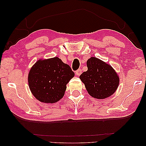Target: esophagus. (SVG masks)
<instances>
[{"instance_id":"obj_1","label":"esophagus","mask_w":146,"mask_h":146,"mask_svg":"<svg viewBox=\"0 0 146 146\" xmlns=\"http://www.w3.org/2000/svg\"><path fill=\"white\" fill-rule=\"evenodd\" d=\"M82 74V70L80 69H78L76 71V76H80Z\"/></svg>"}]
</instances>
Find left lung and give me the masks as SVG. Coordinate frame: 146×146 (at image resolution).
Masks as SVG:
<instances>
[{"instance_id": "obj_1", "label": "left lung", "mask_w": 146, "mask_h": 146, "mask_svg": "<svg viewBox=\"0 0 146 146\" xmlns=\"http://www.w3.org/2000/svg\"><path fill=\"white\" fill-rule=\"evenodd\" d=\"M88 70L80 76L88 92L98 99H104L112 95L119 84V78L109 64L97 58L87 61Z\"/></svg>"}]
</instances>
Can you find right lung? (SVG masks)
Segmentation results:
<instances>
[{
  "label": "right lung",
  "mask_w": 146,
  "mask_h": 146,
  "mask_svg": "<svg viewBox=\"0 0 146 146\" xmlns=\"http://www.w3.org/2000/svg\"><path fill=\"white\" fill-rule=\"evenodd\" d=\"M74 76L70 66L58 57L39 60L30 70L29 88L39 101L55 103L64 96L66 84Z\"/></svg>",
  "instance_id": "obj_1"
}]
</instances>
